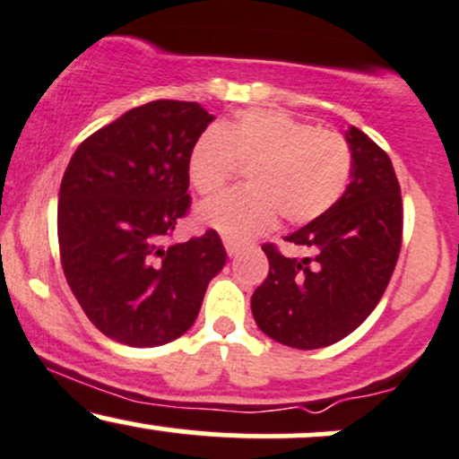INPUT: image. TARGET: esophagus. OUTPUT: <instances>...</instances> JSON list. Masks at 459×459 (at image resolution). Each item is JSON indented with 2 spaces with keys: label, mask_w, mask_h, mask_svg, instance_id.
Instances as JSON below:
<instances>
[{
  "label": "esophagus",
  "mask_w": 459,
  "mask_h": 459,
  "mask_svg": "<svg viewBox=\"0 0 459 459\" xmlns=\"http://www.w3.org/2000/svg\"><path fill=\"white\" fill-rule=\"evenodd\" d=\"M224 247H226V255L229 256H237L241 250V246L235 244V241H230V239H224Z\"/></svg>",
  "instance_id": "obj_1"
}]
</instances>
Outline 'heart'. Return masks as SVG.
Instances as JSON below:
<instances>
[{"instance_id":"b5f03b06","label":"heart","mask_w":459,"mask_h":459,"mask_svg":"<svg viewBox=\"0 0 459 459\" xmlns=\"http://www.w3.org/2000/svg\"><path fill=\"white\" fill-rule=\"evenodd\" d=\"M237 163L247 166L250 187L200 207L196 222L230 241H246L270 230L278 212L291 224L328 212L350 181L351 151L336 131L315 129L281 109H250L200 135L187 160L189 183L213 196Z\"/></svg>"}]
</instances>
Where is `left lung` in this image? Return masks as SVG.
Segmentation results:
<instances>
[{"label": "left lung", "instance_id": "8db88e82", "mask_svg": "<svg viewBox=\"0 0 459 459\" xmlns=\"http://www.w3.org/2000/svg\"><path fill=\"white\" fill-rule=\"evenodd\" d=\"M350 186L313 222L287 237L310 256L263 246L265 282L252 293L256 325L278 343L319 350L345 339L377 307L402 250V189L388 155L360 129L345 131Z\"/></svg>", "mask_w": 459, "mask_h": 459}]
</instances>
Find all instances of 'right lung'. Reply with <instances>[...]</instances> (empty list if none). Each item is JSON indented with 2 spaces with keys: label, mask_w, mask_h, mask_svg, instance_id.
<instances>
[{
  "label": "right lung",
  "mask_w": 459,
  "mask_h": 459,
  "mask_svg": "<svg viewBox=\"0 0 459 459\" xmlns=\"http://www.w3.org/2000/svg\"><path fill=\"white\" fill-rule=\"evenodd\" d=\"M213 114L189 101H151L83 140L57 203L66 282L109 339L155 347L198 317L226 252L215 230L161 246L189 209L187 160Z\"/></svg>",
  "instance_id": "right-lung-1"
}]
</instances>
